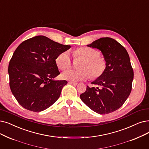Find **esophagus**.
<instances>
[{"instance_id": "1", "label": "esophagus", "mask_w": 149, "mask_h": 149, "mask_svg": "<svg viewBox=\"0 0 149 149\" xmlns=\"http://www.w3.org/2000/svg\"><path fill=\"white\" fill-rule=\"evenodd\" d=\"M69 83H70V84H72V85H77V83H76V82H74V81H69V82H68Z\"/></svg>"}]
</instances>
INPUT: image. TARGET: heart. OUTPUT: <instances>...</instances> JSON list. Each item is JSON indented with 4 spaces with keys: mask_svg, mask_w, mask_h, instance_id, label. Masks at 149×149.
Returning <instances> with one entry per match:
<instances>
[{
    "mask_svg": "<svg viewBox=\"0 0 149 149\" xmlns=\"http://www.w3.org/2000/svg\"><path fill=\"white\" fill-rule=\"evenodd\" d=\"M75 58H80V70L69 69L62 74L64 79L78 81L86 80L89 77L93 79H98L103 75L107 68L106 59L100 55V52L88 47H82L74 52ZM57 66L61 70H65L72 64L71 58L67 52H63L58 55L55 59Z\"/></svg>",
    "mask_w": 149,
    "mask_h": 149,
    "instance_id": "b5f03b06",
    "label": "heart"
}]
</instances>
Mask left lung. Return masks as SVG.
Segmentation results:
<instances>
[{
  "mask_svg": "<svg viewBox=\"0 0 149 149\" xmlns=\"http://www.w3.org/2000/svg\"><path fill=\"white\" fill-rule=\"evenodd\" d=\"M88 46L101 50L107 68L91 83L97 87L87 86L80 99L96 113H110L120 108L131 93L134 73L130 57L125 47L111 38H101Z\"/></svg>",
  "mask_w": 149,
  "mask_h": 149,
  "instance_id": "1",
  "label": "left lung"
}]
</instances>
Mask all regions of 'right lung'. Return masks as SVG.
Segmentation results:
<instances>
[{"label": "right lung", "instance_id": "add662e5", "mask_svg": "<svg viewBox=\"0 0 149 149\" xmlns=\"http://www.w3.org/2000/svg\"><path fill=\"white\" fill-rule=\"evenodd\" d=\"M44 36L23 41L16 48L8 66L10 87L22 107L40 112L59 98L66 80H54L60 74L55 59L70 49Z\"/></svg>", "mask_w": 149, "mask_h": 149}]
</instances>
